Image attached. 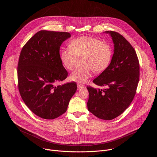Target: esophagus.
I'll use <instances>...</instances> for the list:
<instances>
[{
  "label": "esophagus",
  "instance_id": "34e87169",
  "mask_svg": "<svg viewBox=\"0 0 157 157\" xmlns=\"http://www.w3.org/2000/svg\"><path fill=\"white\" fill-rule=\"evenodd\" d=\"M77 87H78V89H80V88L84 87L83 85H82V84H80V83H78V84H77Z\"/></svg>",
  "mask_w": 157,
  "mask_h": 157
}]
</instances>
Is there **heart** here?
Instances as JSON below:
<instances>
[{"mask_svg": "<svg viewBox=\"0 0 157 157\" xmlns=\"http://www.w3.org/2000/svg\"><path fill=\"white\" fill-rule=\"evenodd\" d=\"M69 49L62 48L59 59L67 70H73L78 59H81V68L75 70L70 76L71 81L84 83L95 74L104 72L113 58V48L102 40L90 36H80L72 40Z\"/></svg>", "mask_w": 157, "mask_h": 157, "instance_id": "b5f03b06", "label": "heart"}]
</instances>
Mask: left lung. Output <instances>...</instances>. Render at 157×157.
<instances>
[{
    "instance_id": "left-lung-1",
    "label": "left lung",
    "mask_w": 157,
    "mask_h": 157,
    "mask_svg": "<svg viewBox=\"0 0 157 157\" xmlns=\"http://www.w3.org/2000/svg\"><path fill=\"white\" fill-rule=\"evenodd\" d=\"M114 44L108 68L93 80L104 89L87 86V109L97 117L112 120L123 113L136 95L140 76L139 61L130 43L121 34L107 31Z\"/></svg>"
}]
</instances>
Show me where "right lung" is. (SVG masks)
Instances as JSON below:
<instances>
[{"label":"right lung","mask_w":157,"mask_h":157,"mask_svg":"<svg viewBox=\"0 0 157 157\" xmlns=\"http://www.w3.org/2000/svg\"><path fill=\"white\" fill-rule=\"evenodd\" d=\"M68 32L41 30L22 48L17 67L18 90L24 102L37 116L53 119L64 114L77 89L75 82L57 85L68 76L59 59Z\"/></svg>","instance_id":"1"}]
</instances>
